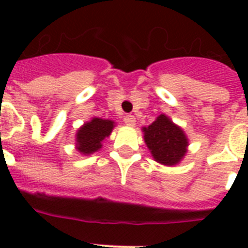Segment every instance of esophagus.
Instances as JSON below:
<instances>
[{"label":"esophagus","instance_id":"34e87169","mask_svg":"<svg viewBox=\"0 0 248 248\" xmlns=\"http://www.w3.org/2000/svg\"><path fill=\"white\" fill-rule=\"evenodd\" d=\"M124 124H127V126H135V122H136V120H135V117L132 116V114H127V116H124Z\"/></svg>","mask_w":248,"mask_h":248}]
</instances>
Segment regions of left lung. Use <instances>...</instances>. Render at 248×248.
I'll list each match as a JSON object with an SVG mask.
<instances>
[{"instance_id": "obj_1", "label": "left lung", "mask_w": 248, "mask_h": 248, "mask_svg": "<svg viewBox=\"0 0 248 248\" xmlns=\"http://www.w3.org/2000/svg\"><path fill=\"white\" fill-rule=\"evenodd\" d=\"M143 132L152 157L161 165H179L188 152V136L166 114H159L153 124L143 127Z\"/></svg>"}]
</instances>
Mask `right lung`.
I'll return each instance as SVG.
<instances>
[{
	"label": "right lung",
	"instance_id": "1",
	"mask_svg": "<svg viewBox=\"0 0 248 248\" xmlns=\"http://www.w3.org/2000/svg\"><path fill=\"white\" fill-rule=\"evenodd\" d=\"M116 122L93 117L76 132V149L83 155H90L100 151L103 141L112 134Z\"/></svg>",
	"mask_w": 248,
	"mask_h": 248
}]
</instances>
